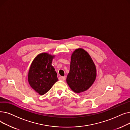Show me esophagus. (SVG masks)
I'll return each mask as SVG.
<instances>
[{"label":"esophagus","instance_id":"34e87169","mask_svg":"<svg viewBox=\"0 0 130 130\" xmlns=\"http://www.w3.org/2000/svg\"><path fill=\"white\" fill-rule=\"evenodd\" d=\"M65 76H60L59 77V80H65Z\"/></svg>","mask_w":130,"mask_h":130}]
</instances>
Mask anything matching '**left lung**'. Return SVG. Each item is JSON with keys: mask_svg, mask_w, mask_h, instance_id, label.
Returning a JSON list of instances; mask_svg holds the SVG:
<instances>
[{"mask_svg": "<svg viewBox=\"0 0 130 130\" xmlns=\"http://www.w3.org/2000/svg\"><path fill=\"white\" fill-rule=\"evenodd\" d=\"M96 77V68L91 56L84 49L78 48L71 55L70 72L66 82L75 93L86 91Z\"/></svg>", "mask_w": 130, "mask_h": 130, "instance_id": "obj_1", "label": "left lung"}]
</instances>
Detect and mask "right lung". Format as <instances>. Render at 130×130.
Masks as SVG:
<instances>
[{
    "label": "right lung",
    "mask_w": 130,
    "mask_h": 130,
    "mask_svg": "<svg viewBox=\"0 0 130 130\" xmlns=\"http://www.w3.org/2000/svg\"><path fill=\"white\" fill-rule=\"evenodd\" d=\"M55 55L40 53L34 59L28 74V83L32 89L40 95L46 93L58 81L57 73L52 65Z\"/></svg>",
    "instance_id": "right-lung-1"
}]
</instances>
